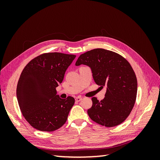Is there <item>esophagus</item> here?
<instances>
[{
	"label": "esophagus",
	"instance_id": "obj_1",
	"mask_svg": "<svg viewBox=\"0 0 160 160\" xmlns=\"http://www.w3.org/2000/svg\"><path fill=\"white\" fill-rule=\"evenodd\" d=\"M81 99H82V98H81V97H77V98H75V101H77V102H79V101H80Z\"/></svg>",
	"mask_w": 160,
	"mask_h": 160
}]
</instances>
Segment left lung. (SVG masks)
<instances>
[{
	"label": "left lung",
	"instance_id": "left-lung-1",
	"mask_svg": "<svg viewBox=\"0 0 160 160\" xmlns=\"http://www.w3.org/2000/svg\"><path fill=\"white\" fill-rule=\"evenodd\" d=\"M81 65L90 67L95 83L106 88L103 99L92 98L89 118L105 127L122 123L133 108L138 91L136 76L129 62L113 51L95 49L79 57L75 65Z\"/></svg>",
	"mask_w": 160,
	"mask_h": 160
}]
</instances>
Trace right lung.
I'll list each match as a JSON object with an SVG mask.
<instances>
[{
	"instance_id": "right-lung-1",
	"label": "right lung",
	"mask_w": 160,
	"mask_h": 160,
	"mask_svg": "<svg viewBox=\"0 0 160 160\" xmlns=\"http://www.w3.org/2000/svg\"><path fill=\"white\" fill-rule=\"evenodd\" d=\"M75 57L45 53L31 60L22 71L17 84V100L23 116L34 128L52 132L66 122L75 99L70 96L60 98L56 88L62 83Z\"/></svg>"
}]
</instances>
